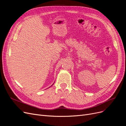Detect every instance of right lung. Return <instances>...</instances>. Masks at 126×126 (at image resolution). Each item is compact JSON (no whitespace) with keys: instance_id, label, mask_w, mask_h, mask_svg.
Masks as SVG:
<instances>
[{"instance_id":"right-lung-1","label":"right lung","mask_w":126,"mask_h":126,"mask_svg":"<svg viewBox=\"0 0 126 126\" xmlns=\"http://www.w3.org/2000/svg\"><path fill=\"white\" fill-rule=\"evenodd\" d=\"M53 84H54V83H53ZM53 84H52V85H51V86H52V85H53Z\"/></svg>"}]
</instances>
